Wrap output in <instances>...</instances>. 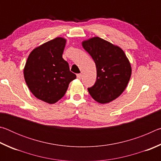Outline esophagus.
Instances as JSON below:
<instances>
[{
	"label": "esophagus",
	"instance_id": "34e87169",
	"mask_svg": "<svg viewBox=\"0 0 161 161\" xmlns=\"http://www.w3.org/2000/svg\"><path fill=\"white\" fill-rule=\"evenodd\" d=\"M77 79H79V80H80L81 77V74H77Z\"/></svg>",
	"mask_w": 161,
	"mask_h": 161
}]
</instances>
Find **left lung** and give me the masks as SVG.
<instances>
[{"label":"left lung","mask_w":161,"mask_h":161,"mask_svg":"<svg viewBox=\"0 0 161 161\" xmlns=\"http://www.w3.org/2000/svg\"><path fill=\"white\" fill-rule=\"evenodd\" d=\"M82 47L92 56L97 67V81L88 88L89 93L101 103L116 99L126 88L131 75V67L124 52L99 37L84 40Z\"/></svg>","instance_id":"obj_1"}]
</instances>
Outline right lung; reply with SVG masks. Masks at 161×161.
Here are the masks:
<instances>
[{
    "mask_svg": "<svg viewBox=\"0 0 161 161\" xmlns=\"http://www.w3.org/2000/svg\"><path fill=\"white\" fill-rule=\"evenodd\" d=\"M65 44L66 40L59 37L37 47L29 54L24 67V78L30 90L48 103L62 99L69 83L77 77L62 58Z\"/></svg>",
    "mask_w": 161,
    "mask_h": 161,
    "instance_id": "1",
    "label": "right lung"
}]
</instances>
